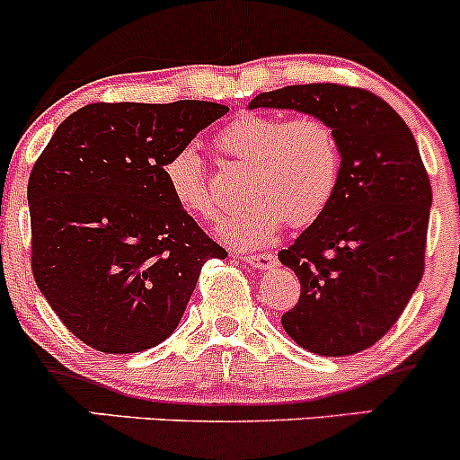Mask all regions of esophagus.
Here are the masks:
<instances>
[{
	"instance_id": "1",
	"label": "esophagus",
	"mask_w": 460,
	"mask_h": 460,
	"mask_svg": "<svg viewBox=\"0 0 460 460\" xmlns=\"http://www.w3.org/2000/svg\"><path fill=\"white\" fill-rule=\"evenodd\" d=\"M245 263L252 265L254 270H270L274 265V257L270 252H257V254H241Z\"/></svg>"
}]
</instances>
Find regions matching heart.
Returning a JSON list of instances; mask_svg holds the SVG:
<instances>
[{"instance_id":"heart-1","label":"heart","mask_w":460,"mask_h":460,"mask_svg":"<svg viewBox=\"0 0 460 460\" xmlns=\"http://www.w3.org/2000/svg\"><path fill=\"white\" fill-rule=\"evenodd\" d=\"M217 148L250 164L245 206L219 226L232 245L257 248L274 239L283 224L310 226L332 203L341 177V148L332 126L303 115L286 121L277 115L245 112L217 135ZM168 195L186 215L215 221V199L195 146H181L161 165Z\"/></svg>"}]
</instances>
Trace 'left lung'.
Segmentation results:
<instances>
[{
    "instance_id": "8db88e82",
    "label": "left lung",
    "mask_w": 460,
    "mask_h": 460,
    "mask_svg": "<svg viewBox=\"0 0 460 460\" xmlns=\"http://www.w3.org/2000/svg\"><path fill=\"white\" fill-rule=\"evenodd\" d=\"M248 108L321 117L339 139L332 203L279 252L301 283L281 325L307 352H361L396 323L423 277L432 188L414 135L381 97L336 84L261 93Z\"/></svg>"
}]
</instances>
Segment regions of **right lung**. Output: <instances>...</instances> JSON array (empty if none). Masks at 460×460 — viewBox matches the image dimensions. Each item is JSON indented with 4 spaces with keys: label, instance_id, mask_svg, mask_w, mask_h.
<instances>
[{
    "label": "right lung",
    "instance_id": "obj_1",
    "mask_svg": "<svg viewBox=\"0 0 460 460\" xmlns=\"http://www.w3.org/2000/svg\"><path fill=\"white\" fill-rule=\"evenodd\" d=\"M230 108L90 103L64 119L28 179L32 274L55 314L99 352L155 348L177 330L221 245L172 201L161 165Z\"/></svg>",
    "mask_w": 460,
    "mask_h": 460
}]
</instances>
